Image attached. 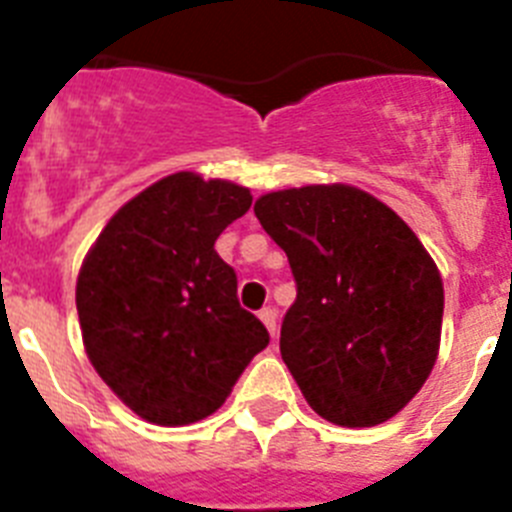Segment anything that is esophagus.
Segmentation results:
<instances>
[{
    "label": "esophagus",
    "instance_id": "34e87169",
    "mask_svg": "<svg viewBox=\"0 0 512 512\" xmlns=\"http://www.w3.org/2000/svg\"><path fill=\"white\" fill-rule=\"evenodd\" d=\"M259 318L261 323L266 325V330L271 333V338L277 336V312L271 310V307H264V310H259Z\"/></svg>",
    "mask_w": 512,
    "mask_h": 512
}]
</instances>
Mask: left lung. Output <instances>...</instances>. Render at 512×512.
<instances>
[{"label": "left lung", "mask_w": 512, "mask_h": 512, "mask_svg": "<svg viewBox=\"0 0 512 512\" xmlns=\"http://www.w3.org/2000/svg\"><path fill=\"white\" fill-rule=\"evenodd\" d=\"M253 212L295 274L279 351L307 405L343 428L390 420L438 359L443 282L431 253L395 210L348 184L261 194Z\"/></svg>", "instance_id": "obj_1"}]
</instances>
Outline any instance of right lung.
I'll return each instance as SVG.
<instances>
[{
    "mask_svg": "<svg viewBox=\"0 0 512 512\" xmlns=\"http://www.w3.org/2000/svg\"><path fill=\"white\" fill-rule=\"evenodd\" d=\"M251 200L225 179L164 176L110 217L81 264L76 310L89 361L148 423L212 415L269 346L264 323L238 302L233 266L215 251Z\"/></svg>",
    "mask_w": 512,
    "mask_h": 512,
    "instance_id": "right-lung-1",
    "label": "right lung"
}]
</instances>
